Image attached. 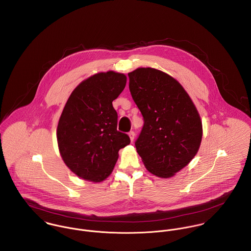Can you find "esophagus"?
<instances>
[{
	"label": "esophagus",
	"instance_id": "esophagus-1",
	"mask_svg": "<svg viewBox=\"0 0 251 251\" xmlns=\"http://www.w3.org/2000/svg\"><path fill=\"white\" fill-rule=\"evenodd\" d=\"M128 136H129V138H130V141L132 142V141L134 140V137H135V133H134V131H130V132L128 133Z\"/></svg>",
	"mask_w": 251,
	"mask_h": 251
}]
</instances>
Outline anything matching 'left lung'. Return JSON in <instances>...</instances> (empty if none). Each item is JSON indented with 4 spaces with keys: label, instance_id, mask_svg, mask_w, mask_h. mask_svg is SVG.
Masks as SVG:
<instances>
[{
    "label": "left lung",
    "instance_id": "obj_1",
    "mask_svg": "<svg viewBox=\"0 0 251 251\" xmlns=\"http://www.w3.org/2000/svg\"><path fill=\"white\" fill-rule=\"evenodd\" d=\"M128 77L130 94L144 118L136 151L150 173L171 178L192 160L200 148V115L183 87L169 74L138 68Z\"/></svg>",
    "mask_w": 251,
    "mask_h": 251
}]
</instances>
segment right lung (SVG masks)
I'll return each instance as SVG.
<instances>
[{
  "mask_svg": "<svg viewBox=\"0 0 251 251\" xmlns=\"http://www.w3.org/2000/svg\"><path fill=\"white\" fill-rule=\"evenodd\" d=\"M126 76L109 71L82 81L70 96L57 127L65 164L81 179L100 182L112 173L119 151L130 143L117 130L113 100L124 91Z\"/></svg>",
  "mask_w": 251,
  "mask_h": 251,
  "instance_id": "obj_1",
  "label": "right lung"
}]
</instances>
